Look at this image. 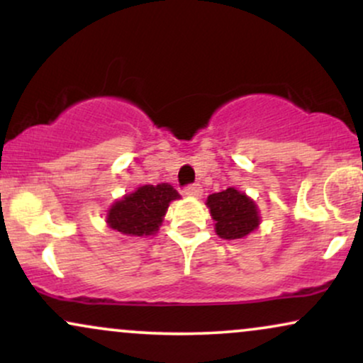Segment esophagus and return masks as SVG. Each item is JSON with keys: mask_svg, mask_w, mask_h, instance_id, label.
Returning <instances> with one entry per match:
<instances>
[{"mask_svg": "<svg viewBox=\"0 0 363 363\" xmlns=\"http://www.w3.org/2000/svg\"><path fill=\"white\" fill-rule=\"evenodd\" d=\"M184 194L186 196H199L201 194V186L199 184H189L184 187Z\"/></svg>", "mask_w": 363, "mask_h": 363, "instance_id": "obj_1", "label": "esophagus"}]
</instances>
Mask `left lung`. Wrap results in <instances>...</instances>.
I'll use <instances>...</instances> for the list:
<instances>
[{
	"mask_svg": "<svg viewBox=\"0 0 363 363\" xmlns=\"http://www.w3.org/2000/svg\"><path fill=\"white\" fill-rule=\"evenodd\" d=\"M206 205L215 220L216 234L222 239H242L259 225L256 205L234 187L210 194Z\"/></svg>",
	"mask_w": 363,
	"mask_h": 363,
	"instance_id": "obj_1",
	"label": "left lung"
}]
</instances>
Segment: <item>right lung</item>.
Segmentation results:
<instances>
[{"label": "right lung", "instance_id": "add662e5", "mask_svg": "<svg viewBox=\"0 0 363 363\" xmlns=\"http://www.w3.org/2000/svg\"><path fill=\"white\" fill-rule=\"evenodd\" d=\"M179 194L172 186H141L124 196L107 213V223L124 235H152L158 230L169 203Z\"/></svg>", "mask_w": 363, "mask_h": 363}]
</instances>
